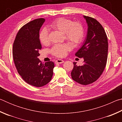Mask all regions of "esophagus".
Masks as SVG:
<instances>
[{"label": "esophagus", "instance_id": "34e87169", "mask_svg": "<svg viewBox=\"0 0 122 122\" xmlns=\"http://www.w3.org/2000/svg\"><path fill=\"white\" fill-rule=\"evenodd\" d=\"M64 62V61L62 60H61V59H58L57 60L55 61V63L56 64H61V63H63Z\"/></svg>", "mask_w": 122, "mask_h": 122}]
</instances>
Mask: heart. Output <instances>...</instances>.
I'll return each instance as SVG.
<instances>
[{
  "label": "heart",
  "instance_id": "heart-1",
  "mask_svg": "<svg viewBox=\"0 0 122 122\" xmlns=\"http://www.w3.org/2000/svg\"><path fill=\"white\" fill-rule=\"evenodd\" d=\"M49 27L54 30H59L65 34V38L73 45L79 44L83 37V28L81 23L74 22L71 20L65 18H60L55 20ZM39 39L41 44L47 45L49 42L48 30L44 28L39 33ZM71 49L68 44H56L51 48V51L53 55L57 57L65 56L68 51Z\"/></svg>",
  "mask_w": 122,
  "mask_h": 122
}]
</instances>
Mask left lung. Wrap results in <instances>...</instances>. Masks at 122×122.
<instances>
[{"label": "left lung", "instance_id": "left-lung-1", "mask_svg": "<svg viewBox=\"0 0 122 122\" xmlns=\"http://www.w3.org/2000/svg\"><path fill=\"white\" fill-rule=\"evenodd\" d=\"M88 25L86 37L83 45L75 55L83 57V64L78 66L74 62L71 78L77 83L87 85L100 77L106 67L108 57V42L107 34L96 19L83 15Z\"/></svg>", "mask_w": 122, "mask_h": 122}]
</instances>
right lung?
Returning <instances> with one entry per match:
<instances>
[{
  "label": "right lung",
  "mask_w": 122,
  "mask_h": 122,
  "mask_svg": "<svg viewBox=\"0 0 122 122\" xmlns=\"http://www.w3.org/2000/svg\"><path fill=\"white\" fill-rule=\"evenodd\" d=\"M45 21L39 18L28 22L20 29L13 46V57L19 75L28 84L36 87L44 86L51 81L54 63L45 64L39 59V51L42 48L39 31Z\"/></svg>",
  "instance_id": "1"
}]
</instances>
